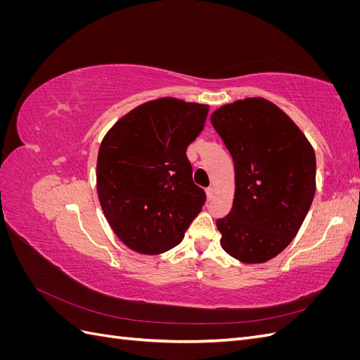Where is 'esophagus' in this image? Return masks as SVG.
I'll list each match as a JSON object with an SVG mask.
<instances>
[{"mask_svg": "<svg viewBox=\"0 0 360 360\" xmlns=\"http://www.w3.org/2000/svg\"><path fill=\"white\" fill-rule=\"evenodd\" d=\"M205 195H207V200H212V198H213L214 191H213V188H212V186L205 189Z\"/></svg>", "mask_w": 360, "mask_h": 360, "instance_id": "obj_1", "label": "esophagus"}]
</instances>
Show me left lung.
I'll return each mask as SVG.
<instances>
[{"mask_svg": "<svg viewBox=\"0 0 360 360\" xmlns=\"http://www.w3.org/2000/svg\"><path fill=\"white\" fill-rule=\"evenodd\" d=\"M210 122L236 172L231 212L216 221L221 245L242 263H264L291 243L312 204L314 148L292 120L263 97L224 105Z\"/></svg>", "mask_w": 360, "mask_h": 360, "instance_id": "8db88e82", "label": "left lung"}]
</instances>
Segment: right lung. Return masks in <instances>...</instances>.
<instances>
[{
	"label": "right lung",
	"instance_id": "right-lung-1",
	"mask_svg": "<svg viewBox=\"0 0 360 360\" xmlns=\"http://www.w3.org/2000/svg\"><path fill=\"white\" fill-rule=\"evenodd\" d=\"M209 106L163 97L111 127L97 156V193L114 233L139 254L177 246L205 202L186 150Z\"/></svg>",
	"mask_w": 360,
	"mask_h": 360
}]
</instances>
